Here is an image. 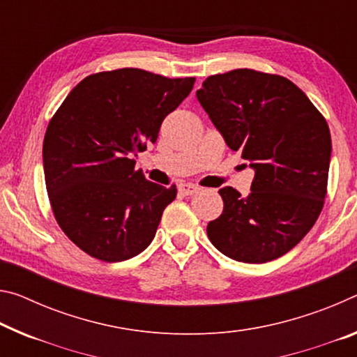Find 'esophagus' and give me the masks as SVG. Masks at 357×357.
<instances>
[{
    "label": "esophagus",
    "instance_id": "obj_1",
    "mask_svg": "<svg viewBox=\"0 0 357 357\" xmlns=\"http://www.w3.org/2000/svg\"><path fill=\"white\" fill-rule=\"evenodd\" d=\"M179 190L183 192L184 195H192V194H197V192L200 190V185L190 184V183H184V184L179 185Z\"/></svg>",
    "mask_w": 357,
    "mask_h": 357
}]
</instances>
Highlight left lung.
Instances as JSON below:
<instances>
[{
	"label": "left lung",
	"instance_id": "left-lung-1",
	"mask_svg": "<svg viewBox=\"0 0 357 357\" xmlns=\"http://www.w3.org/2000/svg\"><path fill=\"white\" fill-rule=\"evenodd\" d=\"M197 98L229 148L256 169L246 197L219 190L224 211L208 224V238L238 262L281 257L324 206L332 151L324 116L287 77L250 68L209 76Z\"/></svg>",
	"mask_w": 357,
	"mask_h": 357
}]
</instances>
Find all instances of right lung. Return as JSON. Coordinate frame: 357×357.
Masks as SVG:
<instances>
[{"instance_id": "right-lung-1", "label": "right lung", "mask_w": 357, "mask_h": 357, "mask_svg": "<svg viewBox=\"0 0 357 357\" xmlns=\"http://www.w3.org/2000/svg\"><path fill=\"white\" fill-rule=\"evenodd\" d=\"M194 82L139 68L101 71L55 111L43 144L44 178L56 224L79 250L121 262L151 245L178 190L146 179L133 155L155 143Z\"/></svg>"}]
</instances>
